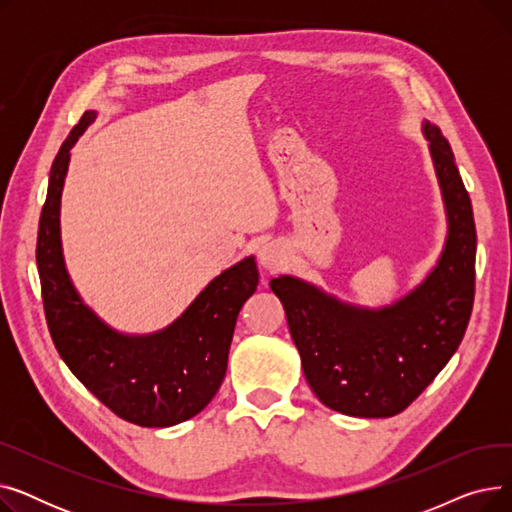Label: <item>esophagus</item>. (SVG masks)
<instances>
[{
	"label": "esophagus",
	"instance_id": "34e87169",
	"mask_svg": "<svg viewBox=\"0 0 512 512\" xmlns=\"http://www.w3.org/2000/svg\"><path fill=\"white\" fill-rule=\"evenodd\" d=\"M257 261L261 265V270L278 272L286 265V255L278 242H265V245L257 251Z\"/></svg>",
	"mask_w": 512,
	"mask_h": 512
}]
</instances>
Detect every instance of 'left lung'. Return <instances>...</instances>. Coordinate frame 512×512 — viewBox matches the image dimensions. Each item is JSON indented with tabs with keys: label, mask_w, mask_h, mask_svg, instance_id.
Masks as SVG:
<instances>
[{
	"label": "left lung",
	"mask_w": 512,
	"mask_h": 512,
	"mask_svg": "<svg viewBox=\"0 0 512 512\" xmlns=\"http://www.w3.org/2000/svg\"><path fill=\"white\" fill-rule=\"evenodd\" d=\"M423 134L448 234L436 267L417 288L392 305L369 309L294 276L270 282L311 390L342 415L378 419L405 411L456 353L469 324L477 249L471 199L440 128L423 120Z\"/></svg>",
	"instance_id": "8db88e82"
}]
</instances>
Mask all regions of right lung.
I'll use <instances>...</instances> for the list:
<instances>
[{
	"mask_svg": "<svg viewBox=\"0 0 512 512\" xmlns=\"http://www.w3.org/2000/svg\"><path fill=\"white\" fill-rule=\"evenodd\" d=\"M97 118L85 112L70 130L49 172L39 220L37 267L47 328L60 357L103 405L141 427H170L201 413L220 390L240 307L255 292V257L215 276L164 330L116 332L76 292L62 253L60 201L70 149Z\"/></svg>",
	"mask_w": 512,
	"mask_h": 512,
	"instance_id": "right-lung-1",
	"label": "right lung"
}]
</instances>
